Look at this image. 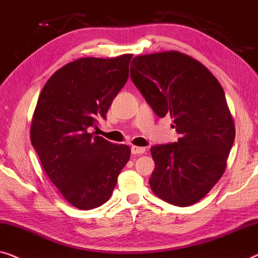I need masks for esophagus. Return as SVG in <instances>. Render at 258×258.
<instances>
[{"mask_svg": "<svg viewBox=\"0 0 258 258\" xmlns=\"http://www.w3.org/2000/svg\"><path fill=\"white\" fill-rule=\"evenodd\" d=\"M131 152H132V154L140 155V154H144L145 152H146V148L139 147V146H132V147H131Z\"/></svg>", "mask_w": 258, "mask_h": 258, "instance_id": "34e87169", "label": "esophagus"}]
</instances>
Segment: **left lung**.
<instances>
[{
  "mask_svg": "<svg viewBox=\"0 0 258 258\" xmlns=\"http://www.w3.org/2000/svg\"><path fill=\"white\" fill-rule=\"evenodd\" d=\"M131 78L155 114L173 119L176 143L151 147L153 193L170 205L200 201L226 169L235 125L222 86L200 61L179 51L137 56Z\"/></svg>",
  "mask_w": 258,
  "mask_h": 258,
  "instance_id": "obj_1",
  "label": "left lung"
}]
</instances>
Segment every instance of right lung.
I'll list each match as a JSON object with an SVG mask.
<instances>
[{
	"mask_svg": "<svg viewBox=\"0 0 258 258\" xmlns=\"http://www.w3.org/2000/svg\"><path fill=\"white\" fill-rule=\"evenodd\" d=\"M132 55L79 58L57 70L43 88L30 127L43 169L76 208H97L111 198L130 160L127 145L89 133L106 119L128 78Z\"/></svg>",
	"mask_w": 258,
	"mask_h": 258,
	"instance_id": "1",
	"label": "right lung"
}]
</instances>
